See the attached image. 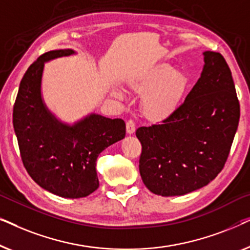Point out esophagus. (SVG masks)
Listing matches in <instances>:
<instances>
[{"instance_id": "34e87169", "label": "esophagus", "mask_w": 250, "mask_h": 250, "mask_svg": "<svg viewBox=\"0 0 250 250\" xmlns=\"http://www.w3.org/2000/svg\"><path fill=\"white\" fill-rule=\"evenodd\" d=\"M126 131H127L128 134H133L135 131V123L133 119H128L127 123H126Z\"/></svg>"}]
</instances>
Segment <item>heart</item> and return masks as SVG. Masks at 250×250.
Segmentation results:
<instances>
[{
  "instance_id": "b5f03b06",
  "label": "heart",
  "mask_w": 250,
  "mask_h": 250,
  "mask_svg": "<svg viewBox=\"0 0 250 250\" xmlns=\"http://www.w3.org/2000/svg\"><path fill=\"white\" fill-rule=\"evenodd\" d=\"M186 85L187 80L182 74L167 66H159L136 82L134 88L148 93L143 101L145 114L151 119H162L175 108ZM115 94L122 97L121 91H115Z\"/></svg>"
}]
</instances>
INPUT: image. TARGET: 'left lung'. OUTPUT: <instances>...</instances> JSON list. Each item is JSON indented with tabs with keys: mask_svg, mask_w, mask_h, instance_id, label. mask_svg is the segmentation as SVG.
<instances>
[{
	"mask_svg": "<svg viewBox=\"0 0 250 250\" xmlns=\"http://www.w3.org/2000/svg\"><path fill=\"white\" fill-rule=\"evenodd\" d=\"M204 69L186 100L158 124L142 126L139 169L152 193L182 196L223 169L237 132L240 104L227 61L204 52Z\"/></svg>",
	"mask_w": 250,
	"mask_h": 250,
	"instance_id": "left-lung-1",
	"label": "left lung"
}]
</instances>
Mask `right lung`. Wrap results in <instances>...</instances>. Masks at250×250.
Masks as SVG:
<instances>
[{
  "label": "right lung",
  "mask_w": 250,
  "mask_h": 250,
  "mask_svg": "<svg viewBox=\"0 0 250 250\" xmlns=\"http://www.w3.org/2000/svg\"><path fill=\"white\" fill-rule=\"evenodd\" d=\"M74 53L54 50L39 57L23 75L13 105V128L26 170L43 189L70 199L98 189V156L126 133L121 118L91 114L70 126L45 107L41 95L44 62Z\"/></svg>",
  "instance_id": "right-lung-1"
}]
</instances>
